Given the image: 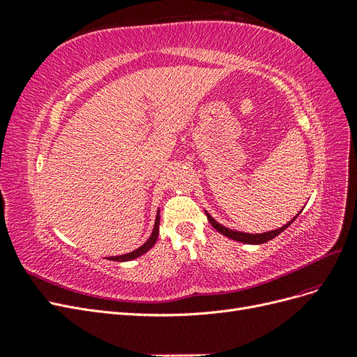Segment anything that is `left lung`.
Listing matches in <instances>:
<instances>
[{"instance_id":"8db88e82","label":"left lung","mask_w":357,"mask_h":357,"mask_svg":"<svg viewBox=\"0 0 357 357\" xmlns=\"http://www.w3.org/2000/svg\"><path fill=\"white\" fill-rule=\"evenodd\" d=\"M301 213V211H299ZM299 213L295 215L294 219H291L289 223H286V225H283L282 228H278V229H274V231H268V232H264V234H247V232H241V231H234V229H229V228H226V226H223V225H220L219 222H215L211 215L205 211V214H207V219H208V222L211 223V226L213 228L218 231V232H220L222 235H225V236H228V238H231V240H235V241H240V243H244V244H264V243H266V241H269V240H273V238H275L277 235H280L282 234L284 229H287L289 226L294 223V220L298 218L299 215Z\"/></svg>"}]
</instances>
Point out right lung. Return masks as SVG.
<instances>
[{"label": "right lung", "mask_w": 357, "mask_h": 357, "mask_svg": "<svg viewBox=\"0 0 357 357\" xmlns=\"http://www.w3.org/2000/svg\"><path fill=\"white\" fill-rule=\"evenodd\" d=\"M159 222H160V215H159V210L156 213V220H155V226H153V231L152 235H150V238L143 244L139 245L135 250H132L131 253H126V255H121V256H110L109 261H116V262H128V261H132V259H137L142 255H144L146 252H149L150 248H152L158 240V235H159Z\"/></svg>", "instance_id": "obj_1"}]
</instances>
